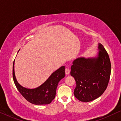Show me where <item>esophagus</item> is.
I'll return each instance as SVG.
<instances>
[{"instance_id": "34e87169", "label": "esophagus", "mask_w": 121, "mask_h": 121, "mask_svg": "<svg viewBox=\"0 0 121 121\" xmlns=\"http://www.w3.org/2000/svg\"><path fill=\"white\" fill-rule=\"evenodd\" d=\"M65 74L67 75H69V74H70V70H69L68 68H67L65 69Z\"/></svg>"}]
</instances>
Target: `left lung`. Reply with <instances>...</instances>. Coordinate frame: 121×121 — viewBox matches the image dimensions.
<instances>
[{
    "instance_id": "obj_1",
    "label": "left lung",
    "mask_w": 121,
    "mask_h": 121,
    "mask_svg": "<svg viewBox=\"0 0 121 121\" xmlns=\"http://www.w3.org/2000/svg\"><path fill=\"white\" fill-rule=\"evenodd\" d=\"M95 57H81L75 59L70 74L77 86L74 95L82 102H90L98 98L107 88L111 75V65L105 48L99 43Z\"/></svg>"
}]
</instances>
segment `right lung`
Masks as SVG:
<instances>
[{"label": "right lung", "mask_w": 121, "mask_h": 121, "mask_svg": "<svg viewBox=\"0 0 121 121\" xmlns=\"http://www.w3.org/2000/svg\"><path fill=\"white\" fill-rule=\"evenodd\" d=\"M13 63V76L17 90L26 100L36 105H47L55 97L56 90L61 79L65 77V67L62 66L52 73L49 77L40 86L34 89L26 88L21 85L16 78Z\"/></svg>", "instance_id": "obj_1"}]
</instances>
